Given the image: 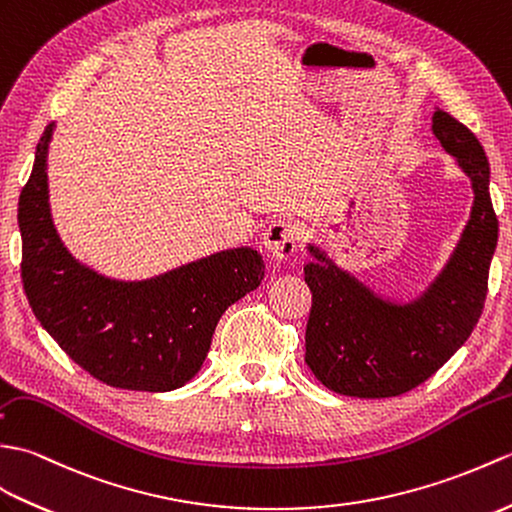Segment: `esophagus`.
Instances as JSON below:
<instances>
[{"mask_svg":"<svg viewBox=\"0 0 512 512\" xmlns=\"http://www.w3.org/2000/svg\"><path fill=\"white\" fill-rule=\"evenodd\" d=\"M295 241H298V227L289 221H271L263 234V245L274 260H289L298 247Z\"/></svg>","mask_w":512,"mask_h":512,"instance_id":"esophagus-1","label":"esophagus"}]
</instances>
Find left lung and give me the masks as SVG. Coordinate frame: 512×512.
I'll return each instance as SVG.
<instances>
[{"mask_svg": "<svg viewBox=\"0 0 512 512\" xmlns=\"http://www.w3.org/2000/svg\"><path fill=\"white\" fill-rule=\"evenodd\" d=\"M434 131L471 179L473 208L460 241L436 280L410 302H392L335 265L309 243L304 282L313 293L306 322V366L328 390L359 399L410 392L451 359L478 324L488 267L497 247V217L488 192L486 153L478 138L436 109Z\"/></svg>", "mask_w": 512, "mask_h": 512, "instance_id": "obj_1", "label": "left lung"}]
</instances>
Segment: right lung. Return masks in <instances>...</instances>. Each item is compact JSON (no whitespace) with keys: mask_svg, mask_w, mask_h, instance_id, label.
I'll list each match as a JSON object with an SVG mask.
<instances>
[{"mask_svg":"<svg viewBox=\"0 0 512 512\" xmlns=\"http://www.w3.org/2000/svg\"><path fill=\"white\" fill-rule=\"evenodd\" d=\"M45 127L19 195L21 280L32 313L70 359L111 388L168 392L201 370L221 315L265 278L252 247H236L124 282L96 274L67 252L48 201Z\"/></svg>","mask_w":512,"mask_h":512,"instance_id":"1","label":"right lung"}]
</instances>
